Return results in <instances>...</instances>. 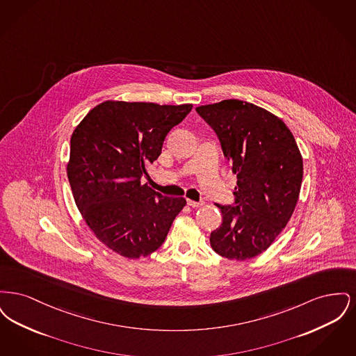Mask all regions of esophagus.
<instances>
[{
    "label": "esophagus",
    "mask_w": 356,
    "mask_h": 356,
    "mask_svg": "<svg viewBox=\"0 0 356 356\" xmlns=\"http://www.w3.org/2000/svg\"><path fill=\"white\" fill-rule=\"evenodd\" d=\"M186 204L191 207V208H199L202 204L197 203V202H193V200H188Z\"/></svg>",
    "instance_id": "1"
}]
</instances>
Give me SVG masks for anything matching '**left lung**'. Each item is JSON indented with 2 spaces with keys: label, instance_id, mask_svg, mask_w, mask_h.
<instances>
[{
  "label": "left lung",
  "instance_id": "8db88e82",
  "mask_svg": "<svg viewBox=\"0 0 356 356\" xmlns=\"http://www.w3.org/2000/svg\"><path fill=\"white\" fill-rule=\"evenodd\" d=\"M216 132L237 176L236 205H218L222 222L209 237L216 254L247 260L264 252L291 219L303 159L283 120L251 102L222 100L196 108Z\"/></svg>",
  "mask_w": 356,
  "mask_h": 356
}]
</instances>
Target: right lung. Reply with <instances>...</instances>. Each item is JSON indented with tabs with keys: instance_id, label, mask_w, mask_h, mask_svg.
Here are the masks:
<instances>
[{
	"instance_id": "obj_1",
	"label": "right lung",
	"mask_w": 356,
	"mask_h": 356,
	"mask_svg": "<svg viewBox=\"0 0 356 356\" xmlns=\"http://www.w3.org/2000/svg\"><path fill=\"white\" fill-rule=\"evenodd\" d=\"M192 104L102 102L70 137L69 184L83 219L102 244L128 259L154 252L186 207L141 184L170 129Z\"/></svg>"
}]
</instances>
